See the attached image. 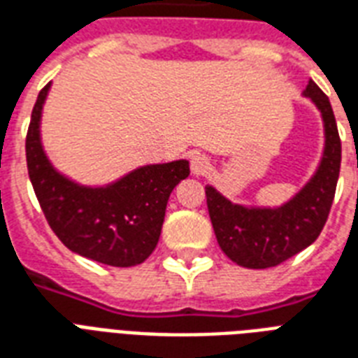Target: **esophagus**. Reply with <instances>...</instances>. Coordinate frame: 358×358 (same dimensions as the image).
I'll use <instances>...</instances> for the list:
<instances>
[{
  "mask_svg": "<svg viewBox=\"0 0 358 358\" xmlns=\"http://www.w3.org/2000/svg\"><path fill=\"white\" fill-rule=\"evenodd\" d=\"M210 159L206 155L203 154H193L191 155V163H189V169H191V174L193 176H204V174L210 171Z\"/></svg>",
  "mask_w": 358,
  "mask_h": 358,
  "instance_id": "esophagus-1",
  "label": "esophagus"
}]
</instances>
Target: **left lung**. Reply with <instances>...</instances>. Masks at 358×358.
Returning a JSON list of instances; mask_svg holds the SVG:
<instances>
[{"label": "left lung", "mask_w": 358, "mask_h": 358, "mask_svg": "<svg viewBox=\"0 0 358 358\" xmlns=\"http://www.w3.org/2000/svg\"><path fill=\"white\" fill-rule=\"evenodd\" d=\"M302 95L321 113L324 144L315 173L293 197L280 206H253L229 201L214 185L204 187L217 244L244 268H270L306 250L317 240L331 212L342 161L336 120L331 101L315 82H308Z\"/></svg>", "instance_id": "8db88e82"}]
</instances>
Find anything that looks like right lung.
Returning a JSON list of instances; mask_svg holds the SVG:
<instances>
[{"label":"right lung","mask_w":358,"mask_h":358,"mask_svg":"<svg viewBox=\"0 0 358 358\" xmlns=\"http://www.w3.org/2000/svg\"><path fill=\"white\" fill-rule=\"evenodd\" d=\"M50 84L35 101L26 136L27 173L48 225L65 248L108 266H136L152 255L171 193L189 176V161L150 163L114 182L84 185L46 155L41 120Z\"/></svg>","instance_id":"obj_1"}]
</instances>
